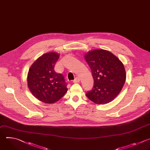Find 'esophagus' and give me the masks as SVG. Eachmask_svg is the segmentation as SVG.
Instances as JSON below:
<instances>
[{
  "mask_svg": "<svg viewBox=\"0 0 150 150\" xmlns=\"http://www.w3.org/2000/svg\"><path fill=\"white\" fill-rule=\"evenodd\" d=\"M80 81V78L78 77H76V78L74 79V80H73V83H79Z\"/></svg>",
  "mask_w": 150,
  "mask_h": 150,
  "instance_id": "1",
  "label": "esophagus"
}]
</instances>
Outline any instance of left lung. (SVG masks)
<instances>
[{
  "mask_svg": "<svg viewBox=\"0 0 150 150\" xmlns=\"http://www.w3.org/2000/svg\"><path fill=\"white\" fill-rule=\"evenodd\" d=\"M91 69L94 85L87 97L100 105L113 100L121 91L126 80L123 63L114 54L105 50H95L84 55Z\"/></svg>",
  "mask_w": 150,
  "mask_h": 150,
  "instance_id": "obj_1",
  "label": "left lung"
}]
</instances>
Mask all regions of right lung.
<instances>
[{"label": "right lung", "mask_w": 150, "mask_h": 150, "mask_svg": "<svg viewBox=\"0 0 150 150\" xmlns=\"http://www.w3.org/2000/svg\"><path fill=\"white\" fill-rule=\"evenodd\" d=\"M59 55L47 52L40 57L30 67L27 77L28 86L32 94L45 103H54L67 92L64 76L54 71Z\"/></svg>", "instance_id": "add662e5"}]
</instances>
